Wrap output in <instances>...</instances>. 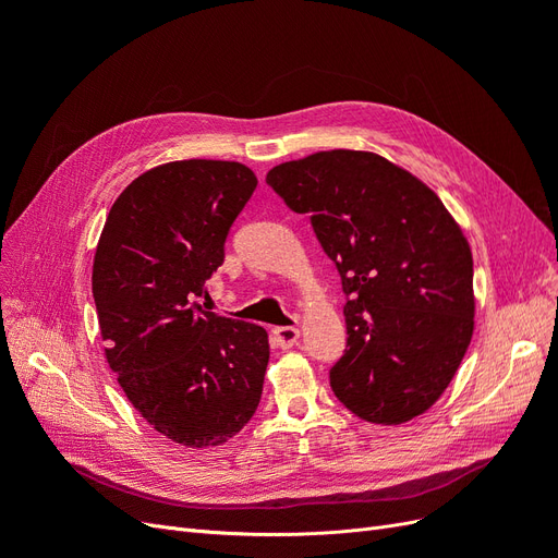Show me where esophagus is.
Returning a JSON list of instances; mask_svg holds the SVG:
<instances>
[{"label":"esophagus","instance_id":"esophagus-1","mask_svg":"<svg viewBox=\"0 0 558 558\" xmlns=\"http://www.w3.org/2000/svg\"><path fill=\"white\" fill-rule=\"evenodd\" d=\"M275 337H277L281 349H291L300 340V330L295 326H279V328H275Z\"/></svg>","mask_w":558,"mask_h":558}]
</instances>
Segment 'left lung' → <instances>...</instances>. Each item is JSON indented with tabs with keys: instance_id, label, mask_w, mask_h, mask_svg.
<instances>
[{
	"instance_id": "left-lung-1",
	"label": "left lung",
	"mask_w": 558,
	"mask_h": 558,
	"mask_svg": "<svg viewBox=\"0 0 558 558\" xmlns=\"http://www.w3.org/2000/svg\"><path fill=\"white\" fill-rule=\"evenodd\" d=\"M267 183L293 211L312 214L349 295L335 396L381 426L430 410L475 330L472 251L442 199L400 165L351 148L281 162Z\"/></svg>"
}]
</instances>
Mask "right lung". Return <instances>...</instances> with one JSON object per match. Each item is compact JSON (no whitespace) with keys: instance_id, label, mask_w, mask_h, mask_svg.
Masks as SVG:
<instances>
[{"instance_id":"1","label":"right lung","mask_w":558,"mask_h":558,"mask_svg":"<svg viewBox=\"0 0 558 558\" xmlns=\"http://www.w3.org/2000/svg\"><path fill=\"white\" fill-rule=\"evenodd\" d=\"M256 185L232 160L158 165L116 197L95 248L107 363L132 408L191 449L228 442L263 393L267 330L197 305Z\"/></svg>"}]
</instances>
